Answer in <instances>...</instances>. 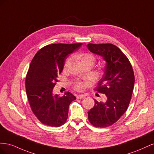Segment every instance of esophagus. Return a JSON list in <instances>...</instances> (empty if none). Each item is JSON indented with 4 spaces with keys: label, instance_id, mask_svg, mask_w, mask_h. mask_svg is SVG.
Returning a JSON list of instances; mask_svg holds the SVG:
<instances>
[{
    "label": "esophagus",
    "instance_id": "esophagus-1",
    "mask_svg": "<svg viewBox=\"0 0 154 154\" xmlns=\"http://www.w3.org/2000/svg\"><path fill=\"white\" fill-rule=\"evenodd\" d=\"M85 96L83 94H80V95H78L76 96L77 99H83V98H85Z\"/></svg>",
    "mask_w": 154,
    "mask_h": 154
}]
</instances>
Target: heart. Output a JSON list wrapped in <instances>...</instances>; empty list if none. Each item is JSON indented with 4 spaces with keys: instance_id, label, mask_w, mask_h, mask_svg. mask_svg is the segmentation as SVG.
<instances>
[{
    "instance_id": "b5f03b06",
    "label": "heart",
    "mask_w": 154,
    "mask_h": 154,
    "mask_svg": "<svg viewBox=\"0 0 154 154\" xmlns=\"http://www.w3.org/2000/svg\"><path fill=\"white\" fill-rule=\"evenodd\" d=\"M76 57L79 60H80L82 64H83L85 62H92L93 63H94V62H95V57L92 54L88 53L78 54L76 56ZM70 62H71V60H70L69 58H67L66 60V62H65V63H64V68L65 69L68 67V66L70 63ZM85 84L83 82H76V83H74V88H75L78 91L82 90L83 88L85 87Z\"/></svg>"
}]
</instances>
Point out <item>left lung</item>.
<instances>
[{"label":"left lung","instance_id":"left-lung-1","mask_svg":"<svg viewBox=\"0 0 154 154\" xmlns=\"http://www.w3.org/2000/svg\"><path fill=\"white\" fill-rule=\"evenodd\" d=\"M91 53L105 62L104 74L96 91L106 95V101L95 100L88 112L90 123L94 127L110 126L127 110L134 86V74L127 57L117 46L111 44H88Z\"/></svg>","mask_w":154,"mask_h":154}]
</instances>
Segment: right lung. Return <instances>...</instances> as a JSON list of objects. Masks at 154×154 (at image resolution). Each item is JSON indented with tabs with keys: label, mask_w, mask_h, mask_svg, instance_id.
Segmentation results:
<instances>
[{
	"label": "right lung",
	"mask_w": 154,
	"mask_h": 154,
	"mask_svg": "<svg viewBox=\"0 0 154 154\" xmlns=\"http://www.w3.org/2000/svg\"><path fill=\"white\" fill-rule=\"evenodd\" d=\"M82 43L46 45L36 53L26 78V90L32 112L40 122L58 127L66 123L70 103L76 97L67 92L62 97L53 94V88L69 54Z\"/></svg>",
	"instance_id": "right-lung-1"
}]
</instances>
